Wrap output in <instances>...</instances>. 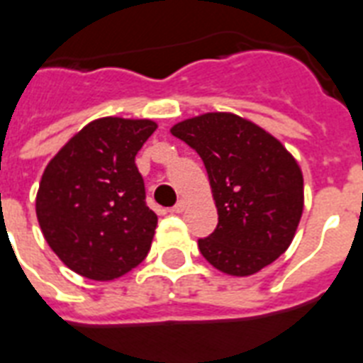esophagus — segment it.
I'll return each instance as SVG.
<instances>
[{
    "label": "esophagus",
    "mask_w": 363,
    "mask_h": 363,
    "mask_svg": "<svg viewBox=\"0 0 363 363\" xmlns=\"http://www.w3.org/2000/svg\"><path fill=\"white\" fill-rule=\"evenodd\" d=\"M184 210H185V201H178L172 208H170V212L172 213H182Z\"/></svg>",
    "instance_id": "obj_1"
}]
</instances>
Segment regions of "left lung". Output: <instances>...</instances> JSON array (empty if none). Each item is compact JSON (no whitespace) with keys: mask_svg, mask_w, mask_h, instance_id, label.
<instances>
[{"mask_svg":"<svg viewBox=\"0 0 363 363\" xmlns=\"http://www.w3.org/2000/svg\"><path fill=\"white\" fill-rule=\"evenodd\" d=\"M204 162L218 225L199 238L216 269L248 277L288 250L303 212V174L282 143L233 113H206L170 130Z\"/></svg>","mask_w":363,"mask_h":363,"instance_id":"obj_1","label":"left lung"}]
</instances>
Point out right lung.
<instances>
[{
	"label": "right lung",
	"mask_w": 363,
	"mask_h": 363,
	"mask_svg": "<svg viewBox=\"0 0 363 363\" xmlns=\"http://www.w3.org/2000/svg\"><path fill=\"white\" fill-rule=\"evenodd\" d=\"M155 128L147 119L92 121L45 168L35 199L39 227L81 277L113 280L150 252L157 216L134 159Z\"/></svg>",
	"instance_id": "obj_1"
}]
</instances>
